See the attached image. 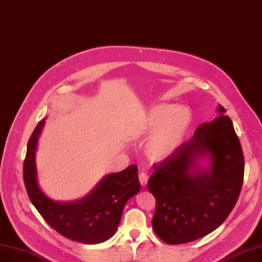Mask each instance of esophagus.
Listing matches in <instances>:
<instances>
[{
    "mask_svg": "<svg viewBox=\"0 0 262 262\" xmlns=\"http://www.w3.org/2000/svg\"><path fill=\"white\" fill-rule=\"evenodd\" d=\"M147 180H149V176L145 172H140L139 173V181H140V184L142 186H145L147 183Z\"/></svg>",
    "mask_w": 262,
    "mask_h": 262,
    "instance_id": "1",
    "label": "esophagus"
}]
</instances>
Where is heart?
<instances>
[{
  "label": "heart",
  "mask_w": 262,
  "mask_h": 262,
  "mask_svg": "<svg viewBox=\"0 0 262 262\" xmlns=\"http://www.w3.org/2000/svg\"><path fill=\"white\" fill-rule=\"evenodd\" d=\"M192 124V112L186 106L157 104L146 110L136 126L138 137L150 136L146 153L154 161L173 155L184 143Z\"/></svg>",
  "instance_id": "heart-1"
}]
</instances>
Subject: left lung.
Masks as SVG:
<instances>
[{"mask_svg":"<svg viewBox=\"0 0 262 262\" xmlns=\"http://www.w3.org/2000/svg\"><path fill=\"white\" fill-rule=\"evenodd\" d=\"M219 112L220 117L201 124L194 137L173 155L153 166L155 171L147 182V189L156 199L152 226L168 244L188 243L215 230L228 217L240 195L242 146L222 105ZM202 157H208L209 168L194 169Z\"/></svg>","mask_w":262,"mask_h":262,"instance_id":"obj_1","label":"left lung"}]
</instances>
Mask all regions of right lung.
<instances>
[{"label": "right lung", "mask_w": 262, "mask_h": 262, "mask_svg": "<svg viewBox=\"0 0 262 262\" xmlns=\"http://www.w3.org/2000/svg\"><path fill=\"white\" fill-rule=\"evenodd\" d=\"M43 123L41 120L32 133L24 163V181L31 202L48 225L67 238L84 244L108 240L117 231L125 203L140 190L138 167L130 165L106 176L81 200L53 201L41 191L36 178L35 151Z\"/></svg>", "instance_id": "obj_1"}]
</instances>
